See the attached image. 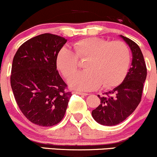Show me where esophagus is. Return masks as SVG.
Instances as JSON below:
<instances>
[{
	"label": "esophagus",
	"instance_id": "1",
	"mask_svg": "<svg viewBox=\"0 0 157 157\" xmlns=\"http://www.w3.org/2000/svg\"><path fill=\"white\" fill-rule=\"evenodd\" d=\"M73 93H75V94H77V95H87V93H81V92H73Z\"/></svg>",
	"mask_w": 157,
	"mask_h": 157
}]
</instances>
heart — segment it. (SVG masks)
Instances as JSON below:
<instances>
[{"mask_svg": "<svg viewBox=\"0 0 157 157\" xmlns=\"http://www.w3.org/2000/svg\"><path fill=\"white\" fill-rule=\"evenodd\" d=\"M87 59L85 71L71 75L78 66V59ZM129 49L124 42H109L104 39L90 37L73 44V51L67 47L59 50L56 56V65L73 89L90 91L101 84L104 88H112L126 76L129 67Z\"/></svg>", "mask_w": 157, "mask_h": 157, "instance_id": "b5f03b06", "label": "heart"}]
</instances>
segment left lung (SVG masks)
<instances>
[{
	"label": "left lung",
	"instance_id": "1",
	"mask_svg": "<svg viewBox=\"0 0 157 157\" xmlns=\"http://www.w3.org/2000/svg\"><path fill=\"white\" fill-rule=\"evenodd\" d=\"M129 46L132 54L131 67L120 85L100 96L101 104L93 110L92 116L104 126H115L132 114L141 101L147 69L143 53L137 43L120 35Z\"/></svg>",
	"mask_w": 157,
	"mask_h": 157
}]
</instances>
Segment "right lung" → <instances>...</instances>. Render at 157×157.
Segmentation results:
<instances>
[{
    "label": "right lung",
    "instance_id": "1",
    "mask_svg": "<svg viewBox=\"0 0 157 157\" xmlns=\"http://www.w3.org/2000/svg\"><path fill=\"white\" fill-rule=\"evenodd\" d=\"M67 42L42 34L27 40L12 62L11 86L25 117L34 124L53 126L62 121L72 94L56 70V56Z\"/></svg>",
    "mask_w": 157,
    "mask_h": 157
}]
</instances>
